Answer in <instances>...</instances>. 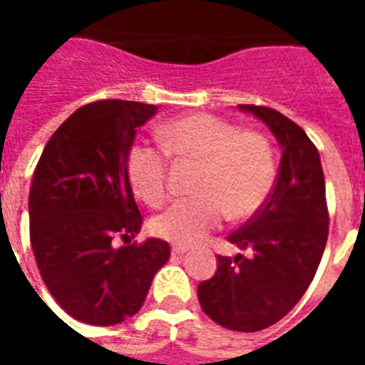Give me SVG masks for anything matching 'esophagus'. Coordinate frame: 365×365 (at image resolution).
<instances>
[{
  "label": "esophagus",
  "instance_id": "34e87169",
  "mask_svg": "<svg viewBox=\"0 0 365 365\" xmlns=\"http://www.w3.org/2000/svg\"><path fill=\"white\" fill-rule=\"evenodd\" d=\"M185 252H189V246H172V255H183Z\"/></svg>",
  "mask_w": 365,
  "mask_h": 365
}]
</instances>
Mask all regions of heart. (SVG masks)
Returning <instances> with one entry per match:
<instances>
[{"label":"heart","mask_w":365,"mask_h":365,"mask_svg":"<svg viewBox=\"0 0 365 365\" xmlns=\"http://www.w3.org/2000/svg\"><path fill=\"white\" fill-rule=\"evenodd\" d=\"M163 148L176 160L200 163L195 193L155 217L153 233L178 246L202 240L223 217L248 220L265 205L277 178L271 142L255 130H239L212 113H189L159 128ZM126 174L134 193L149 206L166 199L168 163L160 149L134 143L126 157Z\"/></svg>","instance_id":"1"}]
</instances>
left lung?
Returning a JSON list of instances; mask_svg holds the SVG:
<instances>
[{
    "label": "left lung",
    "mask_w": 365,
    "mask_h": 365,
    "mask_svg": "<svg viewBox=\"0 0 365 365\" xmlns=\"http://www.w3.org/2000/svg\"><path fill=\"white\" fill-rule=\"evenodd\" d=\"M282 149L272 193L261 210L227 237L248 255H217V271L199 284L202 311L235 331H259L284 318L317 274L328 240V205L320 153L301 126L263 106H239Z\"/></svg>",
    "instance_id": "left-lung-1"
}]
</instances>
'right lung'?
I'll return each instance as SVG.
<instances>
[{"instance_id": "add662e5", "label": "right lung", "mask_w": 365, "mask_h": 365, "mask_svg": "<svg viewBox=\"0 0 365 365\" xmlns=\"http://www.w3.org/2000/svg\"><path fill=\"white\" fill-rule=\"evenodd\" d=\"M155 113L157 106L126 100L83 106L51 136L31 178V250L51 295L79 322L134 317L170 257L160 239L115 246L142 227L126 157Z\"/></svg>"}]
</instances>
